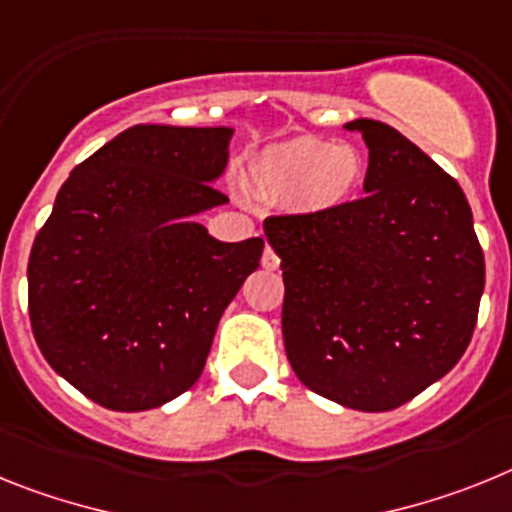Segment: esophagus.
Listing matches in <instances>:
<instances>
[{
    "instance_id": "1",
    "label": "esophagus",
    "mask_w": 512,
    "mask_h": 512,
    "mask_svg": "<svg viewBox=\"0 0 512 512\" xmlns=\"http://www.w3.org/2000/svg\"><path fill=\"white\" fill-rule=\"evenodd\" d=\"M278 265H281V257L275 255L273 247H265V252H262V268L278 270Z\"/></svg>"
}]
</instances>
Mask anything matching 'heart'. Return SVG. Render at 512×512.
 I'll use <instances>...</instances> for the list:
<instances>
[{"label":"heart","instance_id":"heart-1","mask_svg":"<svg viewBox=\"0 0 512 512\" xmlns=\"http://www.w3.org/2000/svg\"><path fill=\"white\" fill-rule=\"evenodd\" d=\"M250 175L268 198H293L304 211L330 213L353 201L366 175V159L353 144L301 136L265 151Z\"/></svg>","mask_w":512,"mask_h":512}]
</instances>
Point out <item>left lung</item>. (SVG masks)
<instances>
[{"label":"left lung","instance_id":"1","mask_svg":"<svg viewBox=\"0 0 512 512\" xmlns=\"http://www.w3.org/2000/svg\"><path fill=\"white\" fill-rule=\"evenodd\" d=\"M345 128L368 146L366 195L262 226L281 257L293 373L342 407L386 412L464 355L484 255L459 182L397 128L371 118Z\"/></svg>","mask_w":512,"mask_h":512}]
</instances>
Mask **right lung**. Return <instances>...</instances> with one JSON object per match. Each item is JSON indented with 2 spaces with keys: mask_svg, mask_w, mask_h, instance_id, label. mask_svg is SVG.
Instances as JSON below:
<instances>
[{
  "mask_svg": "<svg viewBox=\"0 0 512 512\" xmlns=\"http://www.w3.org/2000/svg\"><path fill=\"white\" fill-rule=\"evenodd\" d=\"M234 128L133 126L71 170L33 242L28 309L43 358L115 412L162 407L198 381L260 237L219 242L195 216Z\"/></svg>",
  "mask_w": 512,
  "mask_h": 512,
  "instance_id": "1",
  "label": "right lung"
}]
</instances>
